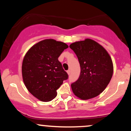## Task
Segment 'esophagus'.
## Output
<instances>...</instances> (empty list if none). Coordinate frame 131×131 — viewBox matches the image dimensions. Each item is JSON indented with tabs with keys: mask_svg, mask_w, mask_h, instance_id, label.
Returning <instances> with one entry per match:
<instances>
[{
	"mask_svg": "<svg viewBox=\"0 0 131 131\" xmlns=\"http://www.w3.org/2000/svg\"><path fill=\"white\" fill-rule=\"evenodd\" d=\"M67 73H68V74L70 75V73H71V71H70V70H68V71H67Z\"/></svg>",
	"mask_w": 131,
	"mask_h": 131,
	"instance_id": "34e87169",
	"label": "esophagus"
}]
</instances>
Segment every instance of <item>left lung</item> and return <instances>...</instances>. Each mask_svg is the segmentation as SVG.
<instances>
[{
	"instance_id": "left-lung-1",
	"label": "left lung",
	"mask_w": 131,
	"mask_h": 131,
	"mask_svg": "<svg viewBox=\"0 0 131 131\" xmlns=\"http://www.w3.org/2000/svg\"><path fill=\"white\" fill-rule=\"evenodd\" d=\"M70 47L77 55L81 67L79 78L71 85L73 94L84 100L97 97L112 78V58L103 46L91 39L75 42Z\"/></svg>"
}]
</instances>
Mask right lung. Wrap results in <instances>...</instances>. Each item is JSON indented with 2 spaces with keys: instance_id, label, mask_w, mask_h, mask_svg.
Segmentation results:
<instances>
[{
  "instance_id": "obj_1",
  "label": "right lung",
  "mask_w": 131,
  "mask_h": 131,
  "mask_svg": "<svg viewBox=\"0 0 131 131\" xmlns=\"http://www.w3.org/2000/svg\"><path fill=\"white\" fill-rule=\"evenodd\" d=\"M68 47L62 42L44 39L31 47L24 57L23 80L28 91L40 101L55 99L57 90L68 78L58 60Z\"/></svg>"
}]
</instances>
